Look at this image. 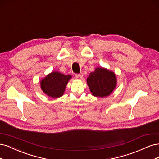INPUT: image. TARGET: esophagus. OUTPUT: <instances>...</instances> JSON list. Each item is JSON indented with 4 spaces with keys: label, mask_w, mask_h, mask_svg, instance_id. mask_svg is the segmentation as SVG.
Here are the masks:
<instances>
[{
    "label": "esophagus",
    "mask_w": 159,
    "mask_h": 159,
    "mask_svg": "<svg viewBox=\"0 0 159 159\" xmlns=\"http://www.w3.org/2000/svg\"><path fill=\"white\" fill-rule=\"evenodd\" d=\"M75 76L76 79H82L83 78V74H76L75 75Z\"/></svg>",
    "instance_id": "34e87169"
}]
</instances>
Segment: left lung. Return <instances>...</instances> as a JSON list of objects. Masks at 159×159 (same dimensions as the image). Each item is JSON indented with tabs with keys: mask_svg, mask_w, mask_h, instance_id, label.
Returning <instances> with one entry per match:
<instances>
[{
	"mask_svg": "<svg viewBox=\"0 0 159 159\" xmlns=\"http://www.w3.org/2000/svg\"><path fill=\"white\" fill-rule=\"evenodd\" d=\"M92 95L104 98L113 93L117 85V77L113 71L97 67L86 79Z\"/></svg>",
	"mask_w": 159,
	"mask_h": 159,
	"instance_id": "1",
	"label": "left lung"
}]
</instances>
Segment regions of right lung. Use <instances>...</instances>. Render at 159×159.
I'll use <instances>...</instances> for the list:
<instances>
[{
	"label": "right lung",
	"mask_w": 159,
	"mask_h": 159,
	"mask_svg": "<svg viewBox=\"0 0 159 159\" xmlns=\"http://www.w3.org/2000/svg\"><path fill=\"white\" fill-rule=\"evenodd\" d=\"M71 78L72 76L70 75L52 71L40 80L41 89L51 98H59L63 95L66 86Z\"/></svg>",
	"instance_id": "add662e5"
}]
</instances>
